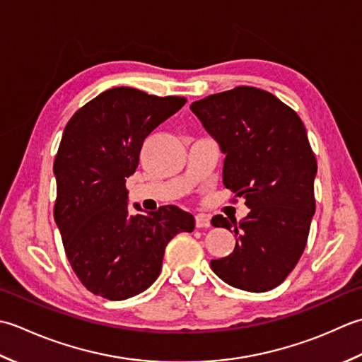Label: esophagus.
I'll return each instance as SVG.
<instances>
[{
  "label": "esophagus",
  "instance_id": "esophagus-1",
  "mask_svg": "<svg viewBox=\"0 0 362 362\" xmlns=\"http://www.w3.org/2000/svg\"><path fill=\"white\" fill-rule=\"evenodd\" d=\"M195 226L197 228H209L211 226V217L206 214H197L195 216Z\"/></svg>",
  "mask_w": 362,
  "mask_h": 362
}]
</instances>
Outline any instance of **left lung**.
I'll use <instances>...</instances> for the list:
<instances>
[{"label":"left lung","instance_id":"left-lung-1","mask_svg":"<svg viewBox=\"0 0 362 362\" xmlns=\"http://www.w3.org/2000/svg\"><path fill=\"white\" fill-rule=\"evenodd\" d=\"M190 110L225 154L223 184L243 197L240 222L212 217L233 230L231 255L211 261L226 284L267 292L297 265L315 212V156L295 110L261 88L235 87L194 101Z\"/></svg>","mask_w":362,"mask_h":362}]
</instances>
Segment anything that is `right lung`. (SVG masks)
<instances>
[{"label":"right lung","instance_id":"right-lung-1","mask_svg":"<svg viewBox=\"0 0 362 362\" xmlns=\"http://www.w3.org/2000/svg\"><path fill=\"white\" fill-rule=\"evenodd\" d=\"M186 105L132 87L100 93L71 117L54 159V222L73 272L88 291L127 300L156 281L167 243L195 228L176 206L131 216L124 184L145 139Z\"/></svg>","mask_w":362,"mask_h":362}]
</instances>
